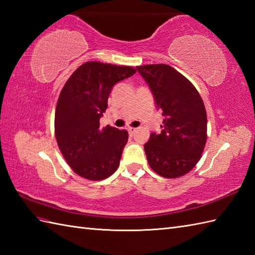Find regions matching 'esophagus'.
I'll list each match as a JSON object with an SVG mask.
<instances>
[{
  "label": "esophagus",
  "mask_w": 255,
  "mask_h": 255,
  "mask_svg": "<svg viewBox=\"0 0 255 255\" xmlns=\"http://www.w3.org/2000/svg\"><path fill=\"white\" fill-rule=\"evenodd\" d=\"M128 131H129V133H130V134H133L134 132H136V131H137V128H133V127H129V128H128Z\"/></svg>",
  "instance_id": "obj_1"
}]
</instances>
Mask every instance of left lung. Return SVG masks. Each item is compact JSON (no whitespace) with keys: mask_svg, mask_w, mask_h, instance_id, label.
Returning <instances> with one entry per match:
<instances>
[{"mask_svg":"<svg viewBox=\"0 0 255 255\" xmlns=\"http://www.w3.org/2000/svg\"><path fill=\"white\" fill-rule=\"evenodd\" d=\"M164 117L161 132L143 145L148 163L159 175L186 174L202 156L207 139V115L195 86L167 64L137 67Z\"/></svg>","mask_w":255,"mask_h":255,"instance_id":"left-lung-1","label":"left lung"}]
</instances>
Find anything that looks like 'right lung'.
<instances>
[{"mask_svg":"<svg viewBox=\"0 0 255 255\" xmlns=\"http://www.w3.org/2000/svg\"><path fill=\"white\" fill-rule=\"evenodd\" d=\"M136 73L131 67L85 62L69 78L58 99L56 139L64 159L80 176L100 181L118 169L127 130L100 128L113 86Z\"/></svg>","mask_w":255,"mask_h":255,"instance_id":"right-lung-1","label":"right lung"}]
</instances>
